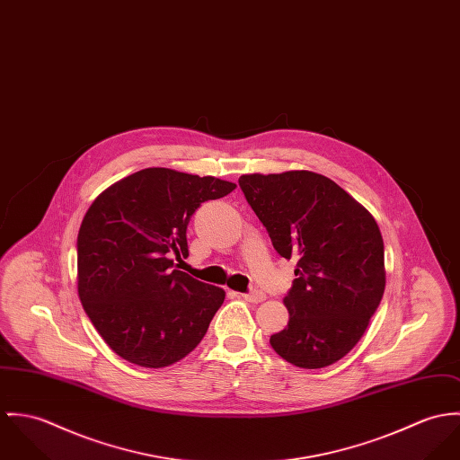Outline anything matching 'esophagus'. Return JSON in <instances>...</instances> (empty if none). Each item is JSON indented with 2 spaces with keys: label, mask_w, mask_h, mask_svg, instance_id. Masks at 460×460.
Here are the masks:
<instances>
[{
  "label": "esophagus",
  "mask_w": 460,
  "mask_h": 460,
  "mask_svg": "<svg viewBox=\"0 0 460 460\" xmlns=\"http://www.w3.org/2000/svg\"><path fill=\"white\" fill-rule=\"evenodd\" d=\"M243 296V300H247V302H252V304H259V302H264L266 300V295L262 293V291H249V293H245V295H242Z\"/></svg>",
  "instance_id": "34e87169"
}]
</instances>
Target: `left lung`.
<instances>
[{
	"label": "left lung",
	"mask_w": 460,
	"mask_h": 460,
	"mask_svg": "<svg viewBox=\"0 0 460 460\" xmlns=\"http://www.w3.org/2000/svg\"><path fill=\"white\" fill-rule=\"evenodd\" d=\"M238 183L273 249L298 259L284 298L289 323L270 337L271 348L302 368L339 361L363 337L385 293V245L374 217L312 171L243 174Z\"/></svg>",
	"instance_id": "obj_1"
}]
</instances>
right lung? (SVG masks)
<instances>
[{"label": "right lung", "instance_id": "right-lung-1", "mask_svg": "<svg viewBox=\"0 0 460 460\" xmlns=\"http://www.w3.org/2000/svg\"><path fill=\"white\" fill-rule=\"evenodd\" d=\"M234 189L213 176L148 167L88 208L77 234V291L118 357L162 368L203 341L226 293L172 270L171 257L189 255L187 226L196 209Z\"/></svg>", "mask_w": 460, "mask_h": 460}]
</instances>
